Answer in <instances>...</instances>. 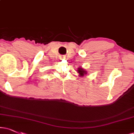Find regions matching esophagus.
<instances>
[{"mask_svg":"<svg viewBox=\"0 0 134 134\" xmlns=\"http://www.w3.org/2000/svg\"><path fill=\"white\" fill-rule=\"evenodd\" d=\"M59 58L61 59H64L66 58V57L64 55H61L60 57H59Z\"/></svg>","mask_w":134,"mask_h":134,"instance_id":"34e87169","label":"esophagus"}]
</instances>
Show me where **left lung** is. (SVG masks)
Instances as JSON below:
<instances>
[{
	"mask_svg": "<svg viewBox=\"0 0 134 134\" xmlns=\"http://www.w3.org/2000/svg\"><path fill=\"white\" fill-rule=\"evenodd\" d=\"M77 73L79 74V76L80 77H84L85 75H87V71L84 70V68H82V67H79L76 70Z\"/></svg>",
	"mask_w": 134,
	"mask_h": 134,
	"instance_id": "8db88e82",
	"label": "left lung"
}]
</instances>
